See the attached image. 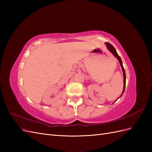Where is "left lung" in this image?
Segmentation results:
<instances>
[{"instance_id": "obj_1", "label": "left lung", "mask_w": 152, "mask_h": 152, "mask_svg": "<svg viewBox=\"0 0 152 152\" xmlns=\"http://www.w3.org/2000/svg\"><path fill=\"white\" fill-rule=\"evenodd\" d=\"M106 44V45H107V49L110 50V52H111L112 54H113V56L115 57L116 58H117V59H118V61H119V63H120V65H121V68H122V71H123V76H124V89H123V91H122V94H121V96H120V97L119 98H121V96H122V95L123 94V93H124V90H125V87H126V72H125V70H124V66H123V65H122V60H121V58H120V56H118V54H117V51H116V50H115V49L114 48V47L113 46V45H112V44H110V43H108V42H106L105 43ZM116 100V101H117ZM115 101V102H116Z\"/></svg>"}]
</instances>
